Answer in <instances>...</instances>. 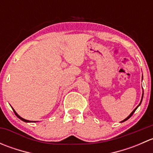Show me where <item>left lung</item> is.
I'll return each mask as SVG.
<instances>
[{"label": "left lung", "instance_id": "8db88e82", "mask_svg": "<svg viewBox=\"0 0 153 153\" xmlns=\"http://www.w3.org/2000/svg\"><path fill=\"white\" fill-rule=\"evenodd\" d=\"M143 94H142V98H141V102H140V104H138V106H137V107H136V108H135V109H134V110H133V111H132V112H131V114H130V115H129V116H128V117H127V118H125V119L124 120V121H121V122H124V121H126V120H128V119H129V118H130V117H131V116H132V115H133V113H134V112H135V110H136V109H137V108H138V106H139L140 105H141V101H142V99H143Z\"/></svg>", "mask_w": 153, "mask_h": 153}]
</instances>
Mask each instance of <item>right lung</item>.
Wrapping results in <instances>:
<instances>
[{
	"label": "right lung",
	"mask_w": 153,
	"mask_h": 153,
	"mask_svg": "<svg viewBox=\"0 0 153 153\" xmlns=\"http://www.w3.org/2000/svg\"><path fill=\"white\" fill-rule=\"evenodd\" d=\"M12 109H13V111H14V112H15V115H16L17 117H18V118H20V119L21 120V121H24V122H36V121H28V120H26V119H24V118H21V116H20V115H18V113H17L16 112H15V109H13V108H12Z\"/></svg>",
	"instance_id": "obj_1"
}]
</instances>
